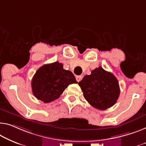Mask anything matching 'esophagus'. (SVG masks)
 <instances>
[{
  "mask_svg": "<svg viewBox=\"0 0 146 146\" xmlns=\"http://www.w3.org/2000/svg\"><path fill=\"white\" fill-rule=\"evenodd\" d=\"M82 76H76V80H77V82H79L82 79Z\"/></svg>",
  "mask_w": 146,
  "mask_h": 146,
  "instance_id": "1",
  "label": "esophagus"
}]
</instances>
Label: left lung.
Here are the masks:
<instances>
[{"label": "left lung", "mask_w": 146, "mask_h": 146, "mask_svg": "<svg viewBox=\"0 0 146 146\" xmlns=\"http://www.w3.org/2000/svg\"><path fill=\"white\" fill-rule=\"evenodd\" d=\"M79 85L86 100L100 110L113 106L120 94L117 78L101 66L92 70L90 75L84 76Z\"/></svg>", "instance_id": "left-lung-1"}]
</instances>
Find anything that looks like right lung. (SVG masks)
I'll return each instance as SVG.
<instances>
[{
  "mask_svg": "<svg viewBox=\"0 0 146 146\" xmlns=\"http://www.w3.org/2000/svg\"><path fill=\"white\" fill-rule=\"evenodd\" d=\"M77 83L72 72L63 68L58 62L41 66L33 77V94L44 103L59 98L69 84Z\"/></svg>",
  "mask_w": 146,
  "mask_h": 146,
  "instance_id": "1",
  "label": "right lung"
}]
</instances>
